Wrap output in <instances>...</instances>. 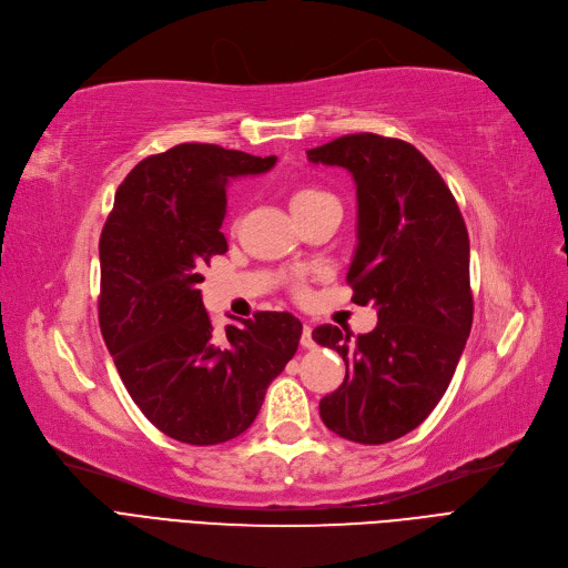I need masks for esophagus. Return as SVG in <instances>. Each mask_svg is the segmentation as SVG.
I'll return each instance as SVG.
<instances>
[{
    "label": "esophagus",
    "mask_w": 568,
    "mask_h": 568,
    "mask_svg": "<svg viewBox=\"0 0 568 568\" xmlns=\"http://www.w3.org/2000/svg\"><path fill=\"white\" fill-rule=\"evenodd\" d=\"M302 348H306V351L315 348V341H313V329H311L308 325H304V329H302Z\"/></svg>",
    "instance_id": "obj_1"
}]
</instances>
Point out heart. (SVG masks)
Listing matches in <instances>:
<instances>
[{"mask_svg":"<svg viewBox=\"0 0 568 568\" xmlns=\"http://www.w3.org/2000/svg\"><path fill=\"white\" fill-rule=\"evenodd\" d=\"M332 200H334V196L327 190H323V187L302 185L297 190H292V194H290V209H292V213H300V211L313 209L317 204L332 202Z\"/></svg>","mask_w":568,"mask_h":568,"instance_id":"heart-1","label":"heart"}]
</instances>
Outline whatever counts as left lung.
Here are the masks:
<instances>
[{
  "label": "left lung",
  "mask_w": 568,
  "mask_h": 568,
  "mask_svg": "<svg viewBox=\"0 0 568 568\" xmlns=\"http://www.w3.org/2000/svg\"><path fill=\"white\" fill-rule=\"evenodd\" d=\"M306 155L355 179L348 283L355 304L378 311L376 329L357 338L332 325L313 329L345 362L320 417L343 438L381 446L425 423L453 381L474 323L468 232L446 181L402 139L348 134Z\"/></svg>",
  "instance_id": "1"
}]
</instances>
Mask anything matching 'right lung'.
<instances>
[{
    "instance_id": "1",
    "label": "right lung",
    "mask_w": 568,
    "mask_h": 568,
    "mask_svg": "<svg viewBox=\"0 0 568 568\" xmlns=\"http://www.w3.org/2000/svg\"><path fill=\"white\" fill-rule=\"evenodd\" d=\"M276 158L181 143L141 160L100 239V327L130 397L162 434L215 446L253 425L268 383L297 353L302 323L260 311L215 334L202 271L227 253V183Z\"/></svg>"
}]
</instances>
